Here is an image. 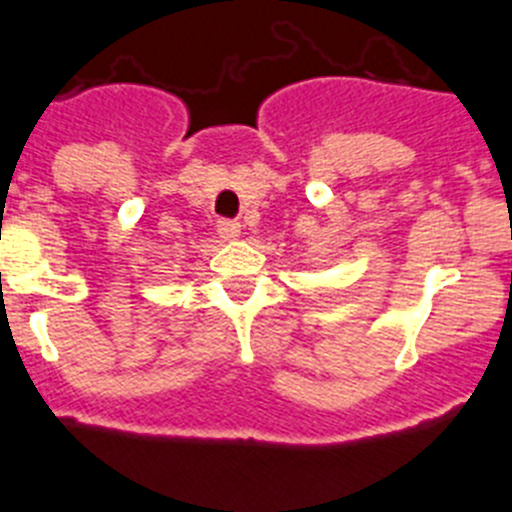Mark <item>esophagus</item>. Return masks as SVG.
<instances>
[{"label": "esophagus", "mask_w": 512, "mask_h": 512, "mask_svg": "<svg viewBox=\"0 0 512 512\" xmlns=\"http://www.w3.org/2000/svg\"><path fill=\"white\" fill-rule=\"evenodd\" d=\"M216 232L222 234L224 239L239 237V222H234V219H219L216 222Z\"/></svg>", "instance_id": "esophagus-1"}]
</instances>
